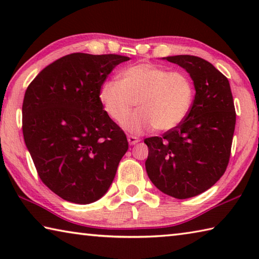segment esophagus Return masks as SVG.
Masks as SVG:
<instances>
[{
    "label": "esophagus",
    "mask_w": 259,
    "mask_h": 259,
    "mask_svg": "<svg viewBox=\"0 0 259 259\" xmlns=\"http://www.w3.org/2000/svg\"><path fill=\"white\" fill-rule=\"evenodd\" d=\"M140 142V139L138 138V137H136V136H128V143H129V145H136V144L137 143H139Z\"/></svg>",
    "instance_id": "obj_1"
}]
</instances>
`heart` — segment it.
Here are the masks:
<instances>
[{"mask_svg": "<svg viewBox=\"0 0 259 259\" xmlns=\"http://www.w3.org/2000/svg\"><path fill=\"white\" fill-rule=\"evenodd\" d=\"M99 100L117 123L123 122L136 103L139 109L123 123L129 133L143 134L153 128L168 131L190 113L194 87L185 73L140 63L124 68L119 81L105 82L99 90Z\"/></svg>", "mask_w": 259, "mask_h": 259, "instance_id": "obj_1", "label": "heart"}]
</instances>
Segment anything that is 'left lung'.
<instances>
[{
	"label": "left lung",
	"instance_id": "left-lung-1",
	"mask_svg": "<svg viewBox=\"0 0 259 259\" xmlns=\"http://www.w3.org/2000/svg\"><path fill=\"white\" fill-rule=\"evenodd\" d=\"M163 59L190 74L195 97L177 126L144 140L148 147L145 166L161 192L188 199L209 190L225 172L235 128L234 102L227 77L209 61L190 55Z\"/></svg>",
	"mask_w": 259,
	"mask_h": 259
}]
</instances>
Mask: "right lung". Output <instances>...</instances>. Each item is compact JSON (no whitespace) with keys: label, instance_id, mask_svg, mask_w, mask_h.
<instances>
[{"label":"right lung","instance_id":"add662e5","mask_svg":"<svg viewBox=\"0 0 259 259\" xmlns=\"http://www.w3.org/2000/svg\"><path fill=\"white\" fill-rule=\"evenodd\" d=\"M129 57L71 54L48 65L25 93L23 134L41 181L88 204L106 194L128 151L125 134L99 100L108 74Z\"/></svg>","mask_w":259,"mask_h":259}]
</instances>
